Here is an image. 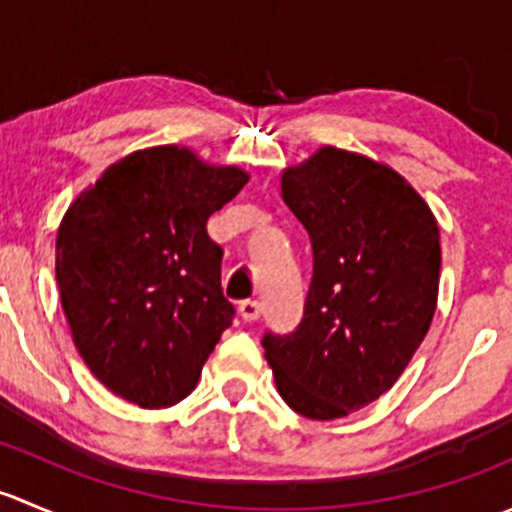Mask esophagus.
Returning a JSON list of instances; mask_svg holds the SVG:
<instances>
[{"label": "esophagus", "mask_w": 512, "mask_h": 512, "mask_svg": "<svg viewBox=\"0 0 512 512\" xmlns=\"http://www.w3.org/2000/svg\"><path fill=\"white\" fill-rule=\"evenodd\" d=\"M237 312H240L242 322H255V319H260L262 307H260V302H257V299H245V302H240Z\"/></svg>", "instance_id": "obj_1"}]
</instances>
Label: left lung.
<instances>
[{
    "label": "left lung",
    "mask_w": 512,
    "mask_h": 512,
    "mask_svg": "<svg viewBox=\"0 0 512 512\" xmlns=\"http://www.w3.org/2000/svg\"><path fill=\"white\" fill-rule=\"evenodd\" d=\"M282 200L312 242V282L302 322L262 347L289 409L334 421L389 391L426 337L438 225L399 173L339 148L287 168Z\"/></svg>",
    "instance_id": "8db88e82"
}]
</instances>
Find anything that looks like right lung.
I'll list each match as a JSON object with an SVG mask.
<instances>
[{
    "mask_svg": "<svg viewBox=\"0 0 512 512\" xmlns=\"http://www.w3.org/2000/svg\"><path fill=\"white\" fill-rule=\"evenodd\" d=\"M247 183L237 168L158 146L113 163L76 198L56 237V282L74 344L106 389L165 409L198 384L232 324L223 247L208 218Z\"/></svg>",
    "mask_w": 512,
    "mask_h": 512,
    "instance_id": "right-lung-1",
    "label": "right lung"
}]
</instances>
